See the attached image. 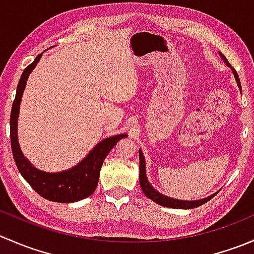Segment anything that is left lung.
Instances as JSON below:
<instances>
[{"label":"left lung","mask_w":254,"mask_h":254,"mask_svg":"<svg viewBox=\"0 0 254 254\" xmlns=\"http://www.w3.org/2000/svg\"><path fill=\"white\" fill-rule=\"evenodd\" d=\"M221 58L222 60L226 63L227 66H231L230 63L227 61V59L225 58L224 55L221 54ZM235 73V77H236V81L241 88V83H240V78H238V75L236 71L232 68ZM139 157H140V186H141V189L146 196L151 200H153L155 203H157L158 205H162V206H167V207H175V209H194V207H198L203 204H205L206 201H209L210 199L214 198V195L211 196H207L205 199H201V200H194V201H186V200H177V199H172V198H168V196L163 195V194L158 193L157 190L152 188L150 183H148L147 178H146V172H145V160H143V155L141 152V150H139Z\"/></svg>","instance_id":"obj_1"}]
</instances>
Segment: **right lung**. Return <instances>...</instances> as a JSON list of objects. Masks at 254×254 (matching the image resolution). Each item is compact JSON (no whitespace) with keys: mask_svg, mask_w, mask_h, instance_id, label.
<instances>
[{"mask_svg":"<svg viewBox=\"0 0 254 254\" xmlns=\"http://www.w3.org/2000/svg\"><path fill=\"white\" fill-rule=\"evenodd\" d=\"M40 56L42 54H39L35 60L24 68L19 82H18L16 98L12 104L11 119H9L12 153H13L14 162H16L20 175L39 195L50 201H56V203H73V201L82 200L93 194L97 188V184H98L99 172H101L104 158L107 157L109 151L114 147L115 143L127 135H117V136L108 137V139L101 141L81 163L65 172H42V171L37 170L34 166L30 165V162H28L27 158L23 156L19 145H18L17 118L18 113H19L23 89L27 83L28 76L37 66L38 61L40 60Z\"/></svg>","mask_w":254,"mask_h":254,"instance_id":"right-lung-1","label":"right lung"}]
</instances>
